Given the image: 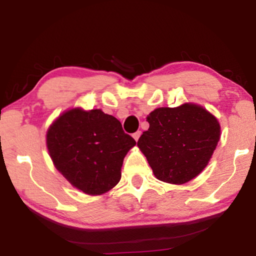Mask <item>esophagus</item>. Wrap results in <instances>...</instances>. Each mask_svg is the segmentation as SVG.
Returning <instances> with one entry per match:
<instances>
[{"label":"esophagus","mask_w":256,"mask_h":256,"mask_svg":"<svg viewBox=\"0 0 256 256\" xmlns=\"http://www.w3.org/2000/svg\"><path fill=\"white\" fill-rule=\"evenodd\" d=\"M141 134H142V132L140 130H138L136 132H134V134H132V138H134L135 141H138V140L140 138V136H141Z\"/></svg>","instance_id":"1"}]
</instances>
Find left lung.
<instances>
[{
	"label": "left lung",
	"mask_w": 256,
	"mask_h": 256,
	"mask_svg": "<svg viewBox=\"0 0 256 256\" xmlns=\"http://www.w3.org/2000/svg\"><path fill=\"white\" fill-rule=\"evenodd\" d=\"M146 121L138 146L157 180L184 184L205 169L220 138V124L210 112L194 104L160 107Z\"/></svg>",
	"instance_id": "1"
}]
</instances>
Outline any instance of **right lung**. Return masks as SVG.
I'll use <instances>...</instances> for the list:
<instances>
[{
  "instance_id": "1",
  "label": "right lung",
  "mask_w": 256,
  "mask_h": 256,
  "mask_svg": "<svg viewBox=\"0 0 256 256\" xmlns=\"http://www.w3.org/2000/svg\"><path fill=\"white\" fill-rule=\"evenodd\" d=\"M135 144L121 122L101 110L65 112L46 134L48 154L57 170L90 196L102 194L120 182L124 156Z\"/></svg>"
}]
</instances>
